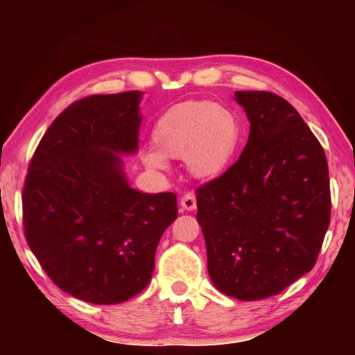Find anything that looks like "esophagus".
Segmentation results:
<instances>
[{"mask_svg": "<svg viewBox=\"0 0 355 355\" xmlns=\"http://www.w3.org/2000/svg\"><path fill=\"white\" fill-rule=\"evenodd\" d=\"M181 207H182V210H186V211H193V210H196V208H197L196 193H193V192L184 193V197L181 198Z\"/></svg>", "mask_w": 355, "mask_h": 355, "instance_id": "1", "label": "esophagus"}]
</instances>
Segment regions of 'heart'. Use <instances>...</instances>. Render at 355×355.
I'll list each match as a JSON object with an SVG mask.
<instances>
[{
  "label": "heart",
  "mask_w": 355,
  "mask_h": 355,
  "mask_svg": "<svg viewBox=\"0 0 355 355\" xmlns=\"http://www.w3.org/2000/svg\"><path fill=\"white\" fill-rule=\"evenodd\" d=\"M152 139L155 147L145 150V166L166 171L169 158H184L192 176L210 179L225 171L236 157L242 123L232 111L213 101L189 100L159 116Z\"/></svg>",
  "instance_id": "1"
}]
</instances>
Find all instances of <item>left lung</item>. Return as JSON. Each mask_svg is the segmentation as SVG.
I'll return each mask as SVG.
<instances>
[{
  "label": "left lung",
  "instance_id": "left-lung-1",
  "mask_svg": "<svg viewBox=\"0 0 355 355\" xmlns=\"http://www.w3.org/2000/svg\"><path fill=\"white\" fill-rule=\"evenodd\" d=\"M250 134L241 157L197 189L208 275L239 300L279 294L317 261L331 213L328 163L300 114L270 92H236Z\"/></svg>",
  "mask_w": 355,
  "mask_h": 355
}]
</instances>
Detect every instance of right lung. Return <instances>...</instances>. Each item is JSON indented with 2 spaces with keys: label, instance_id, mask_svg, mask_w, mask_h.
<instances>
[{
  "label": "right lung",
  "instance_id": "add662e5",
  "mask_svg": "<svg viewBox=\"0 0 355 355\" xmlns=\"http://www.w3.org/2000/svg\"><path fill=\"white\" fill-rule=\"evenodd\" d=\"M142 95H92L62 111L24 186L28 247L58 288L90 304L142 293L158 242L178 218L173 192H140L125 176L123 157L139 150Z\"/></svg>",
  "mask_w": 355,
  "mask_h": 355
}]
</instances>
